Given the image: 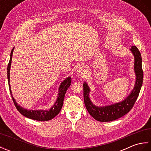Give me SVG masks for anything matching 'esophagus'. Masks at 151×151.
I'll return each mask as SVG.
<instances>
[{"mask_svg": "<svg viewBox=\"0 0 151 151\" xmlns=\"http://www.w3.org/2000/svg\"><path fill=\"white\" fill-rule=\"evenodd\" d=\"M86 71V68L84 65H80L77 68V73L78 75H82L83 73H84Z\"/></svg>", "mask_w": 151, "mask_h": 151, "instance_id": "obj_1", "label": "esophagus"}]
</instances>
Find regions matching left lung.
Returning a JSON list of instances; mask_svg holds the SVG:
<instances>
[{
    "mask_svg": "<svg viewBox=\"0 0 151 151\" xmlns=\"http://www.w3.org/2000/svg\"><path fill=\"white\" fill-rule=\"evenodd\" d=\"M131 52L134 57V72L136 75V82L134 87L129 95L121 102L111 105L97 106L93 104L89 98L90 88L86 82H84V99L86 109L95 120L101 122H110L123 117L127 114L137 100L141 88L143 84V73L142 70V60L141 53L136 46L130 49Z\"/></svg>",
    "mask_w": 151,
    "mask_h": 151,
    "instance_id": "8db88e82",
    "label": "left lung"
}]
</instances>
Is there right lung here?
I'll return each instance as SVG.
<instances>
[{
    "label": "right lung",
    "mask_w": 151,
    "mask_h": 151,
    "mask_svg": "<svg viewBox=\"0 0 151 151\" xmlns=\"http://www.w3.org/2000/svg\"><path fill=\"white\" fill-rule=\"evenodd\" d=\"M14 47L13 48L12 50V52L10 54V58H9V63L8 65V69H7V76H8V86L9 89V92H10L11 96L13 99V101L14 102V104L17 110L20 112V113L24 115V117H28L31 119L36 120V121H47L52 119L54 117L60 113L61 109L62 108V106L63 104V100L64 97H65V93L67 90V89L69 88L70 86V83H71V78L69 76L67 78H65L64 81L61 83L60 85V87L58 89V97L55 103L49 110H27L21 106L19 105L15 99L13 97L12 90H11V86L9 84V71H10L11 68V63H12V55L13 52H14Z\"/></svg>",
    "instance_id": "1"
}]
</instances>
